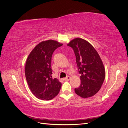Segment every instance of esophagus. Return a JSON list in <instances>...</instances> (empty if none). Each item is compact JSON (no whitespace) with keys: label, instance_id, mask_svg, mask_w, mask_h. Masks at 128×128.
I'll return each mask as SVG.
<instances>
[{"label":"esophagus","instance_id":"1","mask_svg":"<svg viewBox=\"0 0 128 128\" xmlns=\"http://www.w3.org/2000/svg\"><path fill=\"white\" fill-rule=\"evenodd\" d=\"M70 80V76H67V77H66V78L64 79V80Z\"/></svg>","mask_w":128,"mask_h":128}]
</instances>
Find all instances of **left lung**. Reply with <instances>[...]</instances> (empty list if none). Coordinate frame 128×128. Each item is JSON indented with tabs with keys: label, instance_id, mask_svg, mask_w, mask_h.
<instances>
[{
	"label": "left lung",
	"instance_id": "1",
	"mask_svg": "<svg viewBox=\"0 0 128 128\" xmlns=\"http://www.w3.org/2000/svg\"><path fill=\"white\" fill-rule=\"evenodd\" d=\"M75 53L80 85L75 88L76 94L83 98L96 94L102 87L105 70L99 54L88 42L76 38L67 44Z\"/></svg>",
	"mask_w": 128,
	"mask_h": 128
}]
</instances>
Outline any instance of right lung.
I'll return each instance as SVG.
<instances>
[{
	"instance_id": "add662e5",
	"label": "right lung",
	"mask_w": 128,
	"mask_h": 128,
	"mask_svg": "<svg viewBox=\"0 0 128 128\" xmlns=\"http://www.w3.org/2000/svg\"><path fill=\"white\" fill-rule=\"evenodd\" d=\"M62 45L53 40L42 42L27 58L26 78L30 90L38 99L51 100L60 90L61 83L58 79L52 78L51 59L53 52Z\"/></svg>"
}]
</instances>
